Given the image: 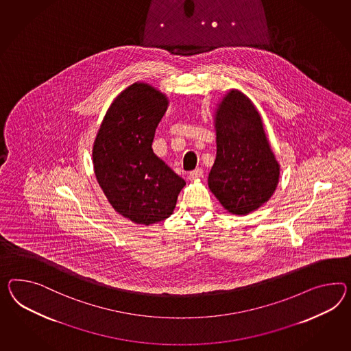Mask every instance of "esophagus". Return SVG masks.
Returning <instances> with one entry per match:
<instances>
[{"label":"esophagus","mask_w":351,"mask_h":351,"mask_svg":"<svg viewBox=\"0 0 351 351\" xmlns=\"http://www.w3.org/2000/svg\"><path fill=\"white\" fill-rule=\"evenodd\" d=\"M202 176H204V171L197 168V169H195V171H189V178L191 180H198V178H201Z\"/></svg>","instance_id":"34e87169"}]
</instances>
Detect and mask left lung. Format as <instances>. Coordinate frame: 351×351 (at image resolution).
<instances>
[{"label":"left lung","instance_id":"left-lung-1","mask_svg":"<svg viewBox=\"0 0 351 351\" xmlns=\"http://www.w3.org/2000/svg\"><path fill=\"white\" fill-rule=\"evenodd\" d=\"M216 159L208 189L234 215H248L270 199L280 164L260 113L242 91H229L215 113Z\"/></svg>","mask_w":351,"mask_h":351}]
</instances>
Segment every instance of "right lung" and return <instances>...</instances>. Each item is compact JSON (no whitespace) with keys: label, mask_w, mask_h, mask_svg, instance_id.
<instances>
[{"label":"right lung","mask_w":351,"mask_h":351,"mask_svg":"<svg viewBox=\"0 0 351 351\" xmlns=\"http://www.w3.org/2000/svg\"><path fill=\"white\" fill-rule=\"evenodd\" d=\"M168 104L152 85H130L110 104L93 146L95 177L109 204L136 224L169 217L186 186L152 147Z\"/></svg>","instance_id":"obj_1"}]
</instances>
